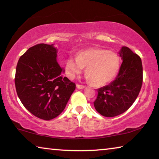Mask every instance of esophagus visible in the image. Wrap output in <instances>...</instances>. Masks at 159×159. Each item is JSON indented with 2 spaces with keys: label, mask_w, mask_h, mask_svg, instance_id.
I'll use <instances>...</instances> for the list:
<instances>
[{
  "label": "esophagus",
  "mask_w": 159,
  "mask_h": 159,
  "mask_svg": "<svg viewBox=\"0 0 159 159\" xmlns=\"http://www.w3.org/2000/svg\"><path fill=\"white\" fill-rule=\"evenodd\" d=\"M76 88L78 89H83V88H85V86L83 85H79V84H77L76 85Z\"/></svg>",
  "instance_id": "obj_1"
}]
</instances>
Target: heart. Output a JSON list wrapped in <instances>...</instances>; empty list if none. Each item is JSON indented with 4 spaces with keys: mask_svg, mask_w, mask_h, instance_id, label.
I'll list each match as a JSON object with an SVG mask.
<instances>
[{
    "mask_svg": "<svg viewBox=\"0 0 159 159\" xmlns=\"http://www.w3.org/2000/svg\"><path fill=\"white\" fill-rule=\"evenodd\" d=\"M84 67L85 79L96 86L108 84L118 74L120 58L118 54L101 48L81 50L77 57L71 56L65 63V74L69 79H74L81 74Z\"/></svg>",
    "mask_w": 159,
    "mask_h": 159,
    "instance_id": "heart-1",
    "label": "heart"
}]
</instances>
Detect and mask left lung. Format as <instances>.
<instances>
[{
  "mask_svg": "<svg viewBox=\"0 0 159 159\" xmlns=\"http://www.w3.org/2000/svg\"><path fill=\"white\" fill-rule=\"evenodd\" d=\"M118 54L123 62L116 78L98 89V98L94 102L97 111L106 117L116 116L127 111L138 98L142 84L141 58L125 46Z\"/></svg>",
  "mask_w": 159,
  "mask_h": 159,
  "instance_id": "left-lung-1",
  "label": "left lung"
}]
</instances>
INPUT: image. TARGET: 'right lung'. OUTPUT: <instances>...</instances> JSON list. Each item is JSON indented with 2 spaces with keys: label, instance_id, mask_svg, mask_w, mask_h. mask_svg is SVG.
I'll use <instances>...</instances> for the list:
<instances>
[{
  "label": "right lung",
  "instance_id": "add662e5",
  "mask_svg": "<svg viewBox=\"0 0 159 159\" xmlns=\"http://www.w3.org/2000/svg\"><path fill=\"white\" fill-rule=\"evenodd\" d=\"M54 45L41 43L29 48L18 61L15 74L17 95L35 116L51 120L65 108L76 84L63 77Z\"/></svg>",
  "mask_w": 159,
  "mask_h": 159
}]
</instances>
